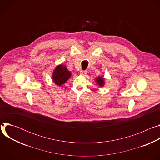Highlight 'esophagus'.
<instances>
[{
  "label": "esophagus",
  "mask_w": 160,
  "mask_h": 160,
  "mask_svg": "<svg viewBox=\"0 0 160 160\" xmlns=\"http://www.w3.org/2000/svg\"><path fill=\"white\" fill-rule=\"evenodd\" d=\"M80 75H86V74L87 73V70H82V71H80Z\"/></svg>",
  "instance_id": "34e87169"
}]
</instances>
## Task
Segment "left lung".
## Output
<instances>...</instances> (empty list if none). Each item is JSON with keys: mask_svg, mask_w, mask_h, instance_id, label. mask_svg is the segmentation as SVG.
Instances as JSON below:
<instances>
[{"mask_svg": "<svg viewBox=\"0 0 160 160\" xmlns=\"http://www.w3.org/2000/svg\"><path fill=\"white\" fill-rule=\"evenodd\" d=\"M96 82L98 84H99L100 86L104 85V79L102 77H99L96 79Z\"/></svg>", "mask_w": 160, "mask_h": 160, "instance_id": "1", "label": "left lung"}]
</instances>
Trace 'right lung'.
Returning a JSON list of instances; mask_svg holds the SVG:
<instances>
[{
    "label": "right lung",
    "instance_id": "obj_1",
    "mask_svg": "<svg viewBox=\"0 0 160 160\" xmlns=\"http://www.w3.org/2000/svg\"><path fill=\"white\" fill-rule=\"evenodd\" d=\"M71 73L67 70L66 66L61 64L56 68L52 75V78L56 84L61 85L69 79Z\"/></svg>",
    "mask_w": 160,
    "mask_h": 160
}]
</instances>
